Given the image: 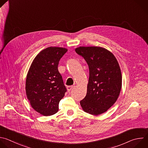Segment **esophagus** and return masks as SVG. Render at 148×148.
<instances>
[{
  "label": "esophagus",
  "mask_w": 148,
  "mask_h": 148,
  "mask_svg": "<svg viewBox=\"0 0 148 148\" xmlns=\"http://www.w3.org/2000/svg\"><path fill=\"white\" fill-rule=\"evenodd\" d=\"M73 86H67V90H68L69 93L71 92V91L73 89Z\"/></svg>",
  "instance_id": "34e87169"
}]
</instances>
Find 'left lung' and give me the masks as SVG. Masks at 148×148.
Listing matches in <instances>:
<instances>
[{
  "instance_id": "8db88e82",
  "label": "left lung",
  "mask_w": 148,
  "mask_h": 148,
  "mask_svg": "<svg viewBox=\"0 0 148 148\" xmlns=\"http://www.w3.org/2000/svg\"><path fill=\"white\" fill-rule=\"evenodd\" d=\"M76 53L86 62L89 71L87 92L80 101L84 112L92 115L106 112L120 95L122 77L115 56L107 49L97 46H81Z\"/></svg>"
}]
</instances>
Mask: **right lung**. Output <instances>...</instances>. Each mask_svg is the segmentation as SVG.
Instances as JSON below:
<instances>
[{"label": "right lung", "instance_id": "right-lung-1", "mask_svg": "<svg viewBox=\"0 0 148 148\" xmlns=\"http://www.w3.org/2000/svg\"><path fill=\"white\" fill-rule=\"evenodd\" d=\"M67 49L49 47L34 59L28 72L25 89L32 108L47 116L56 113L67 89L58 70L60 59Z\"/></svg>", "mask_w": 148, "mask_h": 148}]
</instances>
